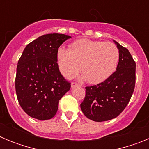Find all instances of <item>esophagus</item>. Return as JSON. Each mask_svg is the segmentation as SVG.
I'll return each instance as SVG.
<instances>
[{
    "mask_svg": "<svg viewBox=\"0 0 149 149\" xmlns=\"http://www.w3.org/2000/svg\"><path fill=\"white\" fill-rule=\"evenodd\" d=\"M79 84L76 82H72V87H74V86H78Z\"/></svg>",
    "mask_w": 149,
    "mask_h": 149,
    "instance_id": "obj_1",
    "label": "esophagus"
}]
</instances>
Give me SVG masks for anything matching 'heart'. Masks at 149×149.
Returning <instances> with one entry per match:
<instances>
[{"label":"heart","mask_w":149,"mask_h":149,"mask_svg":"<svg viewBox=\"0 0 149 149\" xmlns=\"http://www.w3.org/2000/svg\"><path fill=\"white\" fill-rule=\"evenodd\" d=\"M119 59V51L113 43L81 39L68 49L60 48L56 61L63 76L71 78L78 72L80 65L84 77L89 84H99L113 74Z\"/></svg>","instance_id":"b5f03b06"}]
</instances>
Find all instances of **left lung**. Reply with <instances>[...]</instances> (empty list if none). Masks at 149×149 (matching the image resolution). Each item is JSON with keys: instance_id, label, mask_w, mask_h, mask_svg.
I'll return each instance as SVG.
<instances>
[{"instance_id": "left-lung-1", "label": "left lung", "mask_w": 149, "mask_h": 149, "mask_svg": "<svg viewBox=\"0 0 149 149\" xmlns=\"http://www.w3.org/2000/svg\"><path fill=\"white\" fill-rule=\"evenodd\" d=\"M115 43L119 51L116 71L103 82L85 87L86 95L81 104L84 115L95 122L118 116L129 103L135 87L136 63L127 48Z\"/></svg>"}]
</instances>
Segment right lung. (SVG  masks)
Wrapping results in <instances>:
<instances>
[{
	"label": "right lung",
	"instance_id": "right-lung-1",
	"mask_svg": "<svg viewBox=\"0 0 149 149\" xmlns=\"http://www.w3.org/2000/svg\"><path fill=\"white\" fill-rule=\"evenodd\" d=\"M71 36L50 33L29 43L18 62L15 91L19 104L27 115L48 120L56 115L59 101L71 88L60 73L56 51Z\"/></svg>",
	"mask_w": 149,
	"mask_h": 149
}]
</instances>
